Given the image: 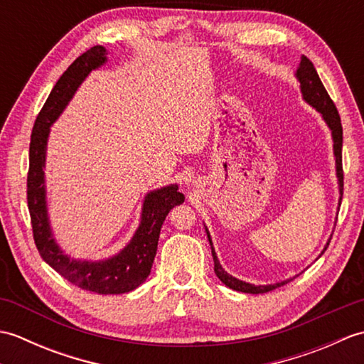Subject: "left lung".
I'll use <instances>...</instances> for the list:
<instances>
[{"label": "left lung", "instance_id": "obj_1", "mask_svg": "<svg viewBox=\"0 0 364 364\" xmlns=\"http://www.w3.org/2000/svg\"><path fill=\"white\" fill-rule=\"evenodd\" d=\"M296 78L300 82V92H301V97H304L305 102L313 106L316 111H318L323 122L327 123V127L331 131V139H333V154H335V164H336V178H338V189H339V200H338V205L341 206V200H343V186H344V175H343V127H341V119H339V114L335 103L331 102V98L328 97L326 87H323L322 81L319 80V75L316 72V68L313 65V63L308 58L301 56L300 59V64L297 67V72H296ZM206 230V235H208V241H210L211 245V252H213V259H214V272L215 275L219 277V280L228 286L230 289H235L239 292H247V294H262V292H269L278 286H283L284 283L291 282L292 278H288V280L280 282V283H274V284H252V283H247L239 280V278L230 275L225 269L220 266L218 255H215V250L213 247V241H211V235L208 228ZM331 239V236H330ZM330 239L327 241L326 247H323V250L321 252L319 257H322V253L327 250ZM318 257V258H319ZM297 277V275H296ZM294 277V278H296Z\"/></svg>", "mask_w": 364, "mask_h": 364}]
</instances>
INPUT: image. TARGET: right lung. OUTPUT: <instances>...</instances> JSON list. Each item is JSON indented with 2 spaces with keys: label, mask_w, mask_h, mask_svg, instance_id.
Masks as SVG:
<instances>
[{
  "label": "right lung",
  "mask_w": 364,
  "mask_h": 364,
  "mask_svg": "<svg viewBox=\"0 0 364 364\" xmlns=\"http://www.w3.org/2000/svg\"><path fill=\"white\" fill-rule=\"evenodd\" d=\"M106 63L107 51L102 45L82 53L54 84L38 112L29 144L28 208L37 250L46 264L81 289L97 294H123L136 289L150 275L166 215L173 206L184 202V196L178 192V184L150 191L144 198L141 223L131 241L117 255L100 261L75 259L64 253L53 236L46 206L45 161L50 128L90 72Z\"/></svg>",
  "instance_id": "1"
}]
</instances>
